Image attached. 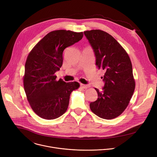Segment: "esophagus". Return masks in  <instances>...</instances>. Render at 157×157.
Masks as SVG:
<instances>
[{
	"mask_svg": "<svg viewBox=\"0 0 157 157\" xmlns=\"http://www.w3.org/2000/svg\"><path fill=\"white\" fill-rule=\"evenodd\" d=\"M80 86H81V87L82 88H83V89H86V88H88L89 87L88 85H84V84H80Z\"/></svg>",
	"mask_w": 157,
	"mask_h": 157,
	"instance_id": "1",
	"label": "esophagus"
}]
</instances>
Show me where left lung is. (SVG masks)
<instances>
[{"mask_svg": "<svg viewBox=\"0 0 157 157\" xmlns=\"http://www.w3.org/2000/svg\"><path fill=\"white\" fill-rule=\"evenodd\" d=\"M96 57V65L105 71L103 91L95 88L98 98L91 110L100 118L112 119L126 109L135 89L130 58L118 41L100 29L84 31Z\"/></svg>", "mask_w": 157, "mask_h": 157, "instance_id": "1", "label": "left lung"}]
</instances>
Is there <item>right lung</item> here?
Returning <instances> with one entry per match:
<instances>
[{"instance_id":"obj_1","label":"right lung","mask_w":157,"mask_h":157,"mask_svg":"<svg viewBox=\"0 0 157 157\" xmlns=\"http://www.w3.org/2000/svg\"><path fill=\"white\" fill-rule=\"evenodd\" d=\"M82 36V32L51 31L29 52L25 64L24 88L31 109L39 117L55 119L66 112L71 93L79 84L62 79L57 81L55 73L62 65L64 49Z\"/></svg>"}]
</instances>
